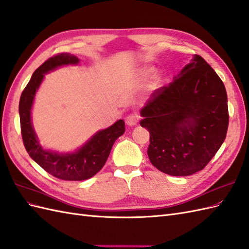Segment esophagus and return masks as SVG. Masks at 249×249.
Segmentation results:
<instances>
[{"mask_svg":"<svg viewBox=\"0 0 249 249\" xmlns=\"http://www.w3.org/2000/svg\"><path fill=\"white\" fill-rule=\"evenodd\" d=\"M139 115L136 114H130L125 117V124L130 125V126H133V125H136L137 123H139Z\"/></svg>","mask_w":249,"mask_h":249,"instance_id":"34e87169","label":"esophagus"}]
</instances>
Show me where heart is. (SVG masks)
<instances>
[{
  "mask_svg": "<svg viewBox=\"0 0 249 249\" xmlns=\"http://www.w3.org/2000/svg\"><path fill=\"white\" fill-rule=\"evenodd\" d=\"M154 72V68L153 67H150V66H147V67H143V68H142L141 70H140V76L141 78H142V79H147V78H149V76H150L152 73ZM153 84L154 85H158L159 84V80H154V82H153Z\"/></svg>",
  "mask_w": 249,
  "mask_h": 249,
  "instance_id": "1",
  "label": "heart"
}]
</instances>
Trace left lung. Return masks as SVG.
<instances>
[{
	"label": "left lung",
	"instance_id": "obj_1",
	"mask_svg": "<svg viewBox=\"0 0 249 249\" xmlns=\"http://www.w3.org/2000/svg\"><path fill=\"white\" fill-rule=\"evenodd\" d=\"M141 115L150 133L147 153L153 166L191 176L207 166L226 139L227 92L211 66L194 55L168 86L153 92Z\"/></svg>",
	"mask_w": 249,
	"mask_h": 249
}]
</instances>
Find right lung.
I'll return each mask as SVG.
<instances>
[{
    "mask_svg": "<svg viewBox=\"0 0 249 249\" xmlns=\"http://www.w3.org/2000/svg\"><path fill=\"white\" fill-rule=\"evenodd\" d=\"M79 62L78 57L69 53H60L46 60L33 73L30 82L22 91L19 103L21 134L27 153L47 173L57 179L68 181L89 179L100 171L107 162L115 141L123 135L125 130L124 121L117 120L107 129L98 131L74 152L58 153L41 147L31 118L36 91L46 73L62 66L76 65Z\"/></svg>",
    "mask_w": 249,
    "mask_h": 249,
    "instance_id": "1",
    "label": "right lung"
}]
</instances>
